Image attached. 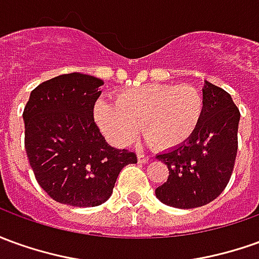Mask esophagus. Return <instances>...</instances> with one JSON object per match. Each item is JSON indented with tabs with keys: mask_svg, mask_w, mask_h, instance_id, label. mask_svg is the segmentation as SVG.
I'll return each instance as SVG.
<instances>
[{
	"mask_svg": "<svg viewBox=\"0 0 259 259\" xmlns=\"http://www.w3.org/2000/svg\"><path fill=\"white\" fill-rule=\"evenodd\" d=\"M137 156H138V162H140V163H147L148 160H149V156L142 152H138V155H137Z\"/></svg>",
	"mask_w": 259,
	"mask_h": 259,
	"instance_id": "esophagus-1",
	"label": "esophagus"
}]
</instances>
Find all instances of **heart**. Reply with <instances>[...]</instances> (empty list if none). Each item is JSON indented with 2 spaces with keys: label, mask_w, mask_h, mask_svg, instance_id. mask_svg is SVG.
<instances>
[{
  "label": "heart",
  "mask_w": 259,
  "mask_h": 259,
  "mask_svg": "<svg viewBox=\"0 0 259 259\" xmlns=\"http://www.w3.org/2000/svg\"><path fill=\"white\" fill-rule=\"evenodd\" d=\"M203 110V96L193 85L149 83L121 92L114 104L100 100L93 115L115 147H128L141 126L152 147L172 149L193 135Z\"/></svg>",
  "instance_id": "b5f03b06"
}]
</instances>
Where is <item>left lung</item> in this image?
<instances>
[{
    "label": "left lung",
    "instance_id": "1",
    "mask_svg": "<svg viewBox=\"0 0 259 259\" xmlns=\"http://www.w3.org/2000/svg\"><path fill=\"white\" fill-rule=\"evenodd\" d=\"M203 101V115L193 135L156 156L167 165L169 176L155 194L172 207L194 208L213 201L233 174L240 111L226 90L208 81H204Z\"/></svg>",
    "mask_w": 259,
    "mask_h": 259
}]
</instances>
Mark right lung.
I'll use <instances>...</instances> for the list:
<instances>
[{
	"label": "right lung",
	"mask_w": 259,
	"mask_h": 259,
	"mask_svg": "<svg viewBox=\"0 0 259 259\" xmlns=\"http://www.w3.org/2000/svg\"><path fill=\"white\" fill-rule=\"evenodd\" d=\"M103 80L69 73L33 89L25 106V149L39 186L53 200L94 207L110 199L137 155L108 145L94 122Z\"/></svg>",
	"instance_id": "right-lung-1"
}]
</instances>
